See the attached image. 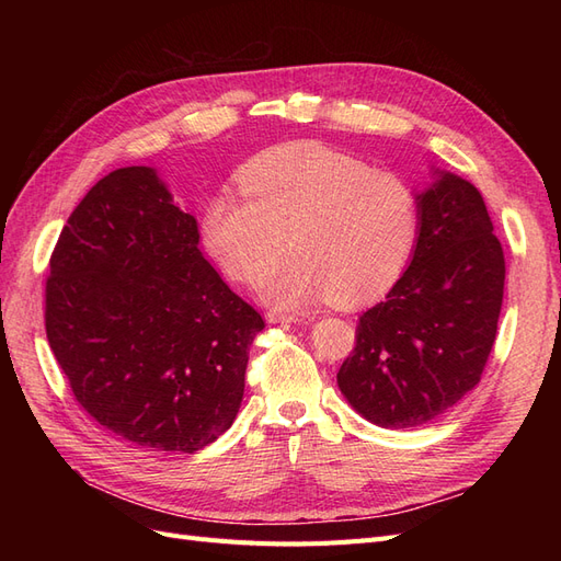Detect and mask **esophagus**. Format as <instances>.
Wrapping results in <instances>:
<instances>
[{
	"instance_id": "obj_1",
	"label": "esophagus",
	"mask_w": 561,
	"mask_h": 561,
	"mask_svg": "<svg viewBox=\"0 0 561 561\" xmlns=\"http://www.w3.org/2000/svg\"><path fill=\"white\" fill-rule=\"evenodd\" d=\"M268 322H299L301 316L299 313H290V311H278V309H271L266 313Z\"/></svg>"
}]
</instances>
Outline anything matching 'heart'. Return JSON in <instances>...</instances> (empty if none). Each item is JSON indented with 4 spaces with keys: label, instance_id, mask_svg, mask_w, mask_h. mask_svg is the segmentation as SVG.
<instances>
[{
    "label": "heart",
    "instance_id": "obj_1",
    "mask_svg": "<svg viewBox=\"0 0 561 561\" xmlns=\"http://www.w3.org/2000/svg\"><path fill=\"white\" fill-rule=\"evenodd\" d=\"M243 199L217 192L201 210L208 252L233 280L252 283L287 248L295 257L260 283L274 304L363 301L393 280L414 248L419 206L393 173L322 142H285L245 161Z\"/></svg>",
    "mask_w": 561,
    "mask_h": 561
}]
</instances>
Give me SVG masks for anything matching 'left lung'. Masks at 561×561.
I'll list each match as a JSON object with an SVG mask.
<instances>
[{
	"label": "left lung",
	"instance_id": "1",
	"mask_svg": "<svg viewBox=\"0 0 561 561\" xmlns=\"http://www.w3.org/2000/svg\"><path fill=\"white\" fill-rule=\"evenodd\" d=\"M505 257L482 194L443 173L419 196L412 264L360 316L336 383L365 419L414 428L480 383L496 342Z\"/></svg>",
	"mask_w": 561,
	"mask_h": 561
}]
</instances>
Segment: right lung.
Segmentation results:
<instances>
[{
  "mask_svg": "<svg viewBox=\"0 0 561 561\" xmlns=\"http://www.w3.org/2000/svg\"><path fill=\"white\" fill-rule=\"evenodd\" d=\"M48 268V346L100 426L178 454L231 426L264 318L203 260L196 217L151 168L93 184Z\"/></svg>",
  "mask_w": 561,
  "mask_h": 561,
  "instance_id": "add662e5",
  "label": "right lung"
}]
</instances>
